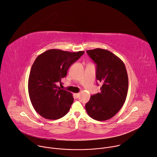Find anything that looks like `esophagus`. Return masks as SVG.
Returning <instances> with one entry per match:
<instances>
[{"mask_svg":"<svg viewBox=\"0 0 157 157\" xmlns=\"http://www.w3.org/2000/svg\"><path fill=\"white\" fill-rule=\"evenodd\" d=\"M74 96H75V97L76 98H77L79 97L80 93H74Z\"/></svg>","mask_w":157,"mask_h":157,"instance_id":"obj_1","label":"esophagus"}]
</instances>
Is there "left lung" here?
<instances>
[{
    "label": "left lung",
    "instance_id": "1",
    "mask_svg": "<svg viewBox=\"0 0 157 157\" xmlns=\"http://www.w3.org/2000/svg\"><path fill=\"white\" fill-rule=\"evenodd\" d=\"M96 64V79L102 83L101 92L92 95L86 104L88 115L98 121L109 120L122 107L127 96L128 77L121 59L101 48L87 50Z\"/></svg>",
    "mask_w": 157,
    "mask_h": 157
}]
</instances>
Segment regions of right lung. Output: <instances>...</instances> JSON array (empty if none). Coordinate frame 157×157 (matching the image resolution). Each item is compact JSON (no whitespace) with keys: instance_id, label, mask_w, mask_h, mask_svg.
Instances as JSON below:
<instances>
[{"instance_id":"right-lung-1","label":"right lung","mask_w":157,"mask_h":157,"mask_svg":"<svg viewBox=\"0 0 157 157\" xmlns=\"http://www.w3.org/2000/svg\"><path fill=\"white\" fill-rule=\"evenodd\" d=\"M84 53L51 49L36 58L29 74L28 92L34 109L42 117L58 120L69 112L73 96L57 83L61 84L69 67Z\"/></svg>"}]
</instances>
